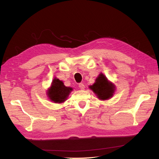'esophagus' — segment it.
<instances>
[{"mask_svg":"<svg viewBox=\"0 0 159 159\" xmlns=\"http://www.w3.org/2000/svg\"><path fill=\"white\" fill-rule=\"evenodd\" d=\"M79 88L81 89H85V85L84 84L82 83H80L79 84Z\"/></svg>","mask_w":159,"mask_h":159,"instance_id":"esophagus-1","label":"esophagus"}]
</instances>
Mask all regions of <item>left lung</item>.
<instances>
[{
    "label": "left lung",
    "instance_id": "8db88e82",
    "mask_svg": "<svg viewBox=\"0 0 159 159\" xmlns=\"http://www.w3.org/2000/svg\"><path fill=\"white\" fill-rule=\"evenodd\" d=\"M90 89L95 93L99 99L105 100L112 97L115 87L113 84L109 82L106 77L100 74L93 85L90 86Z\"/></svg>",
    "mask_w": 159,
    "mask_h": 159
}]
</instances>
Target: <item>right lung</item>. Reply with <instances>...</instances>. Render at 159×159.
Instances as JSON below:
<instances>
[{
  "mask_svg": "<svg viewBox=\"0 0 159 159\" xmlns=\"http://www.w3.org/2000/svg\"><path fill=\"white\" fill-rule=\"evenodd\" d=\"M71 91H72V88L66 87L61 81L54 78L48 92V95L50 99L54 102L62 103L66 100Z\"/></svg>",
  "mask_w": 159,
  "mask_h": 159,
  "instance_id": "right-lung-1",
  "label": "right lung"
}]
</instances>
